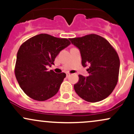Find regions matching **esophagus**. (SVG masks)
Segmentation results:
<instances>
[{
  "label": "esophagus",
  "mask_w": 134,
  "mask_h": 134,
  "mask_svg": "<svg viewBox=\"0 0 134 134\" xmlns=\"http://www.w3.org/2000/svg\"><path fill=\"white\" fill-rule=\"evenodd\" d=\"M70 73H66V77H68L69 76H70Z\"/></svg>",
  "instance_id": "34e87169"
}]
</instances>
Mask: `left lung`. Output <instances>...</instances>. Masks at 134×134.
Returning <instances> with one entry per match:
<instances>
[{
	"mask_svg": "<svg viewBox=\"0 0 134 134\" xmlns=\"http://www.w3.org/2000/svg\"><path fill=\"white\" fill-rule=\"evenodd\" d=\"M71 43L80 49L81 64L87 69L89 76L80 75L74 89L80 97L94 103L104 100L117 85L120 69V59L117 51L102 36L91 34L70 38Z\"/></svg>",
	"mask_w": 134,
	"mask_h": 134,
	"instance_id": "1",
	"label": "left lung"
}]
</instances>
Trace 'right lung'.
<instances>
[{
    "mask_svg": "<svg viewBox=\"0 0 134 134\" xmlns=\"http://www.w3.org/2000/svg\"><path fill=\"white\" fill-rule=\"evenodd\" d=\"M71 44L66 38L40 34L23 42L17 54L15 75L24 92L37 101H45L57 93L64 73L48 71L59 52Z\"/></svg>",
    "mask_w": 134,
    "mask_h": 134,
    "instance_id": "obj_1",
    "label": "right lung"
}]
</instances>
